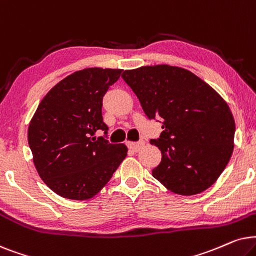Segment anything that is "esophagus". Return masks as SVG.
Here are the masks:
<instances>
[{
	"mask_svg": "<svg viewBox=\"0 0 256 256\" xmlns=\"http://www.w3.org/2000/svg\"><path fill=\"white\" fill-rule=\"evenodd\" d=\"M144 145H145V142L142 140L137 142H128V148L134 152L140 151V150L144 148Z\"/></svg>",
	"mask_w": 256,
	"mask_h": 256,
	"instance_id": "1",
	"label": "esophagus"
}]
</instances>
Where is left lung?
Masks as SVG:
<instances>
[{
  "instance_id": "1",
  "label": "left lung",
  "mask_w": 256,
  "mask_h": 256,
  "mask_svg": "<svg viewBox=\"0 0 256 256\" xmlns=\"http://www.w3.org/2000/svg\"><path fill=\"white\" fill-rule=\"evenodd\" d=\"M122 80L150 119H162V152L152 176L180 196L202 193L216 182L234 148L235 122L227 102L184 68L156 64L125 70Z\"/></svg>"
}]
</instances>
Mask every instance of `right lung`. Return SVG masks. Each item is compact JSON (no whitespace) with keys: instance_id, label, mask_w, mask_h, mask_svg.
I'll return each instance as SVG.
<instances>
[{"instance_id":"obj_1","label":"right lung","mask_w":256,"mask_h":256,"mask_svg":"<svg viewBox=\"0 0 256 256\" xmlns=\"http://www.w3.org/2000/svg\"><path fill=\"white\" fill-rule=\"evenodd\" d=\"M122 69L86 68L69 74L48 92L28 128V142L38 176L58 196L88 200L108 182L128 154L124 144H110L102 100Z\"/></svg>"}]
</instances>
